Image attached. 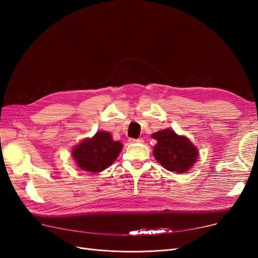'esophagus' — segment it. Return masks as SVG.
<instances>
[{
    "label": "esophagus",
    "instance_id": "1",
    "mask_svg": "<svg viewBox=\"0 0 258 258\" xmlns=\"http://www.w3.org/2000/svg\"><path fill=\"white\" fill-rule=\"evenodd\" d=\"M143 139H130V143H143Z\"/></svg>",
    "mask_w": 258,
    "mask_h": 258
}]
</instances>
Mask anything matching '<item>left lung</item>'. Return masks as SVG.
Segmentation results:
<instances>
[{
  "label": "left lung",
  "mask_w": 258,
  "mask_h": 258,
  "mask_svg": "<svg viewBox=\"0 0 258 258\" xmlns=\"http://www.w3.org/2000/svg\"><path fill=\"white\" fill-rule=\"evenodd\" d=\"M157 141L154 156L157 162L171 172L183 173L193 166L199 152L190 142L178 136L172 130H164L153 134Z\"/></svg>",
  "instance_id": "obj_1"
}]
</instances>
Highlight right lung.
<instances>
[{
  "label": "right lung",
  "instance_id": "obj_1",
  "mask_svg": "<svg viewBox=\"0 0 258 258\" xmlns=\"http://www.w3.org/2000/svg\"><path fill=\"white\" fill-rule=\"evenodd\" d=\"M122 143L115 142L107 132H98L92 139L84 140L72 152L80 168L97 173L107 168L122 151Z\"/></svg>",
  "mask_w": 258,
  "mask_h": 258
}]
</instances>
